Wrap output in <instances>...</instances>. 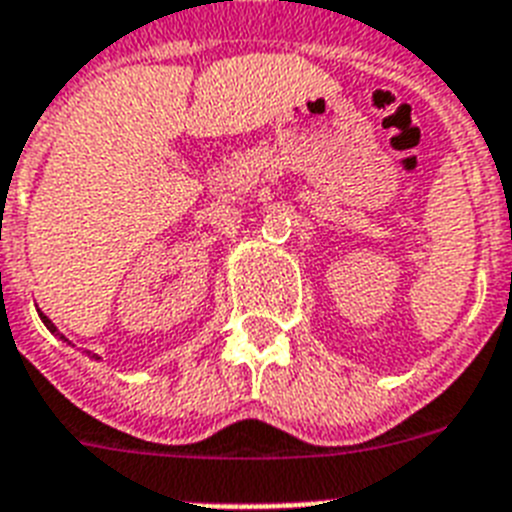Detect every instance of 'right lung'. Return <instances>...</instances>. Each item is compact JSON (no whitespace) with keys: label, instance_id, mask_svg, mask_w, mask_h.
Here are the masks:
<instances>
[{"label":"right lung","instance_id":"obj_1","mask_svg":"<svg viewBox=\"0 0 512 512\" xmlns=\"http://www.w3.org/2000/svg\"><path fill=\"white\" fill-rule=\"evenodd\" d=\"M39 318H41V323H44V326H47V328H49V331H52V334H54V336H60L62 342H68V339H65V336H62V334H60V331H57V326H54V323H52V321H49L47 315L41 313V310H39ZM94 357H97V355H94Z\"/></svg>","mask_w":512,"mask_h":512}]
</instances>
